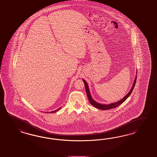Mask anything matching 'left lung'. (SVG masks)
<instances>
[{
  "instance_id": "8db88e82",
  "label": "left lung",
  "mask_w": 157,
  "mask_h": 157,
  "mask_svg": "<svg viewBox=\"0 0 157 157\" xmlns=\"http://www.w3.org/2000/svg\"><path fill=\"white\" fill-rule=\"evenodd\" d=\"M136 73H137V72H136ZM136 74V78H135L134 81V83H133V84L132 85V89L129 91V92L122 99H121L120 101H119L118 102L109 103V104H102V103H99L98 102H96L91 97V95L90 92L89 85L87 84V82L85 81V79H82L83 82L85 83V89H86V93H87V97H88V98H89V102H90V103L93 106L95 107L96 108L99 109L100 110H109V109H114V108L117 107V106H118L119 105H121L122 103H123L127 99V98L130 95V94H132V90L134 89V86H135V85H136V76H137Z\"/></svg>"
}]
</instances>
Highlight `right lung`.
Returning a JSON list of instances; mask_svg holds the SVG:
<instances>
[{
  "label": "right lung",
  "instance_id": "add662e5",
  "mask_svg": "<svg viewBox=\"0 0 157 157\" xmlns=\"http://www.w3.org/2000/svg\"><path fill=\"white\" fill-rule=\"evenodd\" d=\"M60 108H61V107H59V109H58L57 110H56L52 111H51V112H48V113H47V112H46V113H55L56 111H58L59 110V109H60Z\"/></svg>",
  "mask_w": 157,
  "mask_h": 157
}]
</instances>
